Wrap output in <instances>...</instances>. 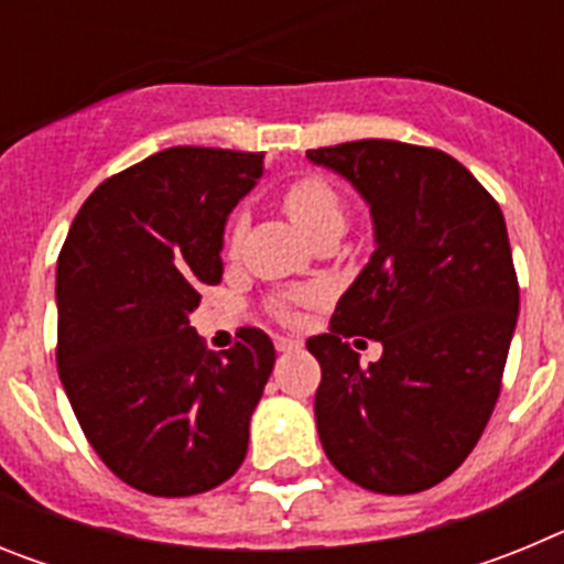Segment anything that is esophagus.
I'll return each mask as SVG.
<instances>
[{
	"label": "esophagus",
	"instance_id": "obj_1",
	"mask_svg": "<svg viewBox=\"0 0 564 564\" xmlns=\"http://www.w3.org/2000/svg\"><path fill=\"white\" fill-rule=\"evenodd\" d=\"M273 344H276V350H279V352L299 350V347H302V341H299V338H285V336H279Z\"/></svg>",
	"mask_w": 564,
	"mask_h": 564
}]
</instances>
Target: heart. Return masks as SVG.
<instances>
[{"label": "heart", "instance_id": "heart-1", "mask_svg": "<svg viewBox=\"0 0 564 564\" xmlns=\"http://www.w3.org/2000/svg\"><path fill=\"white\" fill-rule=\"evenodd\" d=\"M282 208L285 214L296 223L307 237L316 242L322 237H338L347 231V220H350V214H347V203H344L341 192L333 186V181H327L325 174L307 172L299 174L296 181L288 183L282 188ZM248 228V214L237 212L228 223L226 231V251L237 253L239 246H242V237H246ZM282 316L291 318V311L288 305L279 307Z\"/></svg>", "mask_w": 564, "mask_h": 564}]
</instances>
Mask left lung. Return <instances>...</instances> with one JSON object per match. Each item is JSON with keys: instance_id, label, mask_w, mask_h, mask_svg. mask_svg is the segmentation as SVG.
I'll use <instances>...</instances> for the list:
<instances>
[{"instance_id": "1", "label": "left lung", "mask_w": 564, "mask_h": 564, "mask_svg": "<svg viewBox=\"0 0 564 564\" xmlns=\"http://www.w3.org/2000/svg\"><path fill=\"white\" fill-rule=\"evenodd\" d=\"M307 158L361 192L378 242L330 330L307 338L322 364L318 437L361 488L426 491L471 455L500 398L520 311L506 220L441 149L367 138ZM352 335L381 340L382 358L361 368Z\"/></svg>"}]
</instances>
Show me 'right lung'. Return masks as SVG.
Instances as JSON below:
<instances>
[{
  "mask_svg": "<svg viewBox=\"0 0 564 564\" xmlns=\"http://www.w3.org/2000/svg\"><path fill=\"white\" fill-rule=\"evenodd\" d=\"M262 158L163 149L89 194L58 253L64 392L96 455L143 495H203L246 460L273 344L239 327L231 350L208 352L188 313L220 285L226 217Z\"/></svg>",
  "mask_w": 564,
  "mask_h": 564,
  "instance_id": "right-lung-1",
  "label": "right lung"
}]
</instances>
